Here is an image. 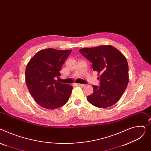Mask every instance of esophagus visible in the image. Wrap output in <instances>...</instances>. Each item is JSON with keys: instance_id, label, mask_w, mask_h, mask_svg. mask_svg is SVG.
Returning <instances> with one entry per match:
<instances>
[{"instance_id": "1", "label": "esophagus", "mask_w": 151, "mask_h": 151, "mask_svg": "<svg viewBox=\"0 0 151 151\" xmlns=\"http://www.w3.org/2000/svg\"><path fill=\"white\" fill-rule=\"evenodd\" d=\"M76 85L77 86H81V87H84L85 86V85L84 84H81V83H76Z\"/></svg>"}]
</instances>
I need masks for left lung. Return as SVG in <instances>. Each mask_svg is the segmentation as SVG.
<instances>
[{
	"label": "left lung",
	"instance_id": "8db88e82",
	"mask_svg": "<svg viewBox=\"0 0 151 151\" xmlns=\"http://www.w3.org/2000/svg\"><path fill=\"white\" fill-rule=\"evenodd\" d=\"M79 52L91 62L93 70L100 74V86L93 85L94 91L87 96L88 101L102 109L116 104L129 82V66L126 57L110 45L83 48Z\"/></svg>",
	"mask_w": 151,
	"mask_h": 151
}]
</instances>
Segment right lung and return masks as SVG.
Masks as SVG:
<instances>
[{
  "mask_svg": "<svg viewBox=\"0 0 151 151\" xmlns=\"http://www.w3.org/2000/svg\"><path fill=\"white\" fill-rule=\"evenodd\" d=\"M72 50L42 49L29 61L25 69V82L32 97L44 109L54 110L69 100L73 86L57 81Z\"/></svg>",
  "mask_w": 151,
  "mask_h": 151,
  "instance_id": "right-lung-1",
  "label": "right lung"
}]
</instances>
